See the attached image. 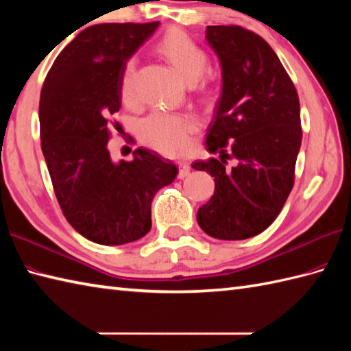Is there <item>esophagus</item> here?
Returning <instances> with one entry per match:
<instances>
[{
  "mask_svg": "<svg viewBox=\"0 0 351 351\" xmlns=\"http://www.w3.org/2000/svg\"><path fill=\"white\" fill-rule=\"evenodd\" d=\"M190 164L189 162H180V171H178V178L184 180L185 176L190 175Z\"/></svg>",
  "mask_w": 351,
  "mask_h": 351,
  "instance_id": "obj_1",
  "label": "esophagus"
}]
</instances>
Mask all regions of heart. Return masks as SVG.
Returning a JSON list of instances; mask_svg holds the SVG:
<instances>
[{"mask_svg":"<svg viewBox=\"0 0 351 351\" xmlns=\"http://www.w3.org/2000/svg\"><path fill=\"white\" fill-rule=\"evenodd\" d=\"M156 49L187 83L197 87L204 98L211 95V81L200 77L208 64V56L190 36L180 29H170L156 43ZM134 73L136 63L128 60L121 78L123 99H131L134 95ZM196 131L197 122L191 116L169 111H154L140 123V136L145 143L166 155H184L191 151Z\"/></svg>","mask_w":351,"mask_h":351,"instance_id":"1","label":"heart"}]
</instances>
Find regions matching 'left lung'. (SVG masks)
I'll return each mask as SVG.
<instances>
[{
    "label": "left lung",
    "mask_w": 351,
    "mask_h": 351,
    "mask_svg": "<svg viewBox=\"0 0 351 351\" xmlns=\"http://www.w3.org/2000/svg\"><path fill=\"white\" fill-rule=\"evenodd\" d=\"M223 88L208 126L206 147L220 158L193 162L214 176V196L197 223L219 240H245L271 225L294 185L302 145L300 102L279 57L240 25L206 27ZM228 159L236 164L230 168Z\"/></svg>",
    "instance_id": "1"
}]
</instances>
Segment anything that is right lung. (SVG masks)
I'll use <instances>...</instances> for the list:
<instances>
[{
    "label": "right lung",
    "instance_id": "1",
    "mask_svg": "<svg viewBox=\"0 0 351 351\" xmlns=\"http://www.w3.org/2000/svg\"><path fill=\"white\" fill-rule=\"evenodd\" d=\"M98 24L83 29L51 66L40 92V145L56 197L69 225L104 245L136 241L151 229L155 193L178 169L137 147L132 161H111L107 143L121 108L123 66L158 28Z\"/></svg>",
    "mask_w": 351,
    "mask_h": 351
}]
</instances>
